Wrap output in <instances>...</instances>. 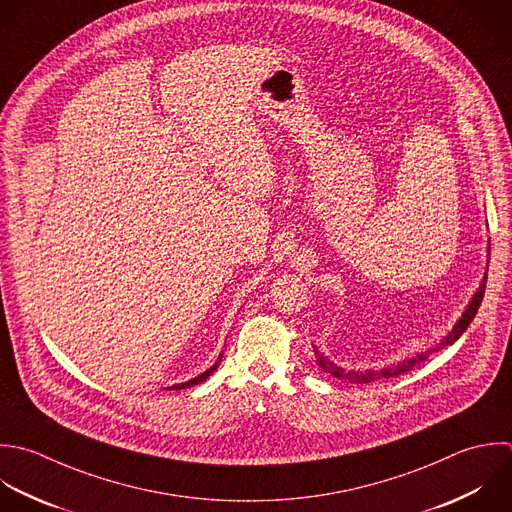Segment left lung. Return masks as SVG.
I'll return each mask as SVG.
<instances>
[{"mask_svg": "<svg viewBox=\"0 0 512 512\" xmlns=\"http://www.w3.org/2000/svg\"><path fill=\"white\" fill-rule=\"evenodd\" d=\"M489 255H491V241H489ZM489 259H491V257H489ZM485 287H487V273H485V277H483V281H481L479 291L475 293V297L471 299L469 307L465 309L463 317H461V319H459V323L453 327V331H451V333L441 341V347H439V349H443V347H447V345H453V343H455V341H457V339L467 331V327L471 325V321L475 319V315H477V311H479V307H481V303H483ZM433 351H437V347H435ZM427 353H431V351H427ZM427 353H421V355H417V357H413V359H407V361L399 363L397 367H387V369H381V371H365V373H357V371H343L341 367H337L335 363H331L327 357H323V355L315 349V355H317L319 365H321L329 375H333V377H337V379H341V381H351V383H371V381H377V379H391V377H399V375H403V373L411 371L413 367H417L419 363H423V361L429 357Z\"/></svg>", "mask_w": 512, "mask_h": 512, "instance_id": "obj_1", "label": "left lung"}]
</instances>
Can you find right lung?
<instances>
[{
    "label": "right lung",
    "instance_id": "right-lung-1",
    "mask_svg": "<svg viewBox=\"0 0 512 512\" xmlns=\"http://www.w3.org/2000/svg\"><path fill=\"white\" fill-rule=\"evenodd\" d=\"M219 361H221V359H219ZM219 361H217V363H219ZM217 363H215L211 369H207L205 373H201L199 377H195V379H191V381H187V383H179V385H173V387H169V389H171V391H181V389H187V387H191V385H199V383H203V381H205V379H207V377H209V375H211V373L217 369Z\"/></svg>",
    "mask_w": 512,
    "mask_h": 512
}]
</instances>
